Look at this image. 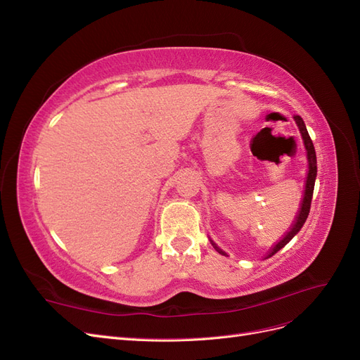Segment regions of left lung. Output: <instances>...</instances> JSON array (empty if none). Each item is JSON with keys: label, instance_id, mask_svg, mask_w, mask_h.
Listing matches in <instances>:
<instances>
[{"label": "left lung", "instance_id": "obj_1", "mask_svg": "<svg viewBox=\"0 0 360 360\" xmlns=\"http://www.w3.org/2000/svg\"><path fill=\"white\" fill-rule=\"evenodd\" d=\"M294 120H296V123H297V126H299V129H300L302 138H303V141H304V147H307V151H308V162H309V167H308V168H309V171H308V177H307V186H304L303 201H302L300 212H299V214H297V217H296V221H294V224L291 225L290 231H288L284 237H282L281 240H279L274 248L270 249V252L267 254V257L275 255L279 249L284 248V246L291 240V238L300 231V228L303 226L304 221H307V217H308L309 210H311V201H312V193H314V184H315V177H317V156H315V148H314V144H312V139H311V136H309V134H308L307 126H304L302 117H300V115H296V117H294ZM212 245H213V248L217 250V252L225 255V254L222 252V250H221L219 248H217L213 242H212Z\"/></svg>", "mask_w": 360, "mask_h": 360}]
</instances>
